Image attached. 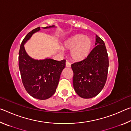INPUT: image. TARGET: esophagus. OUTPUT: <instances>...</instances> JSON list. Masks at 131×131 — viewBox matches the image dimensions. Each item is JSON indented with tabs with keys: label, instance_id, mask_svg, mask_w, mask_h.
<instances>
[{
	"label": "esophagus",
	"instance_id": "34e87169",
	"mask_svg": "<svg viewBox=\"0 0 131 131\" xmlns=\"http://www.w3.org/2000/svg\"><path fill=\"white\" fill-rule=\"evenodd\" d=\"M66 67H68V68L70 67L71 65H70V63L69 62H68V61L66 62Z\"/></svg>",
	"mask_w": 131,
	"mask_h": 131
}]
</instances>
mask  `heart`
I'll return each instance as SVG.
<instances>
[{
    "instance_id": "1",
    "label": "heart",
    "mask_w": 131,
    "mask_h": 131,
    "mask_svg": "<svg viewBox=\"0 0 131 131\" xmlns=\"http://www.w3.org/2000/svg\"><path fill=\"white\" fill-rule=\"evenodd\" d=\"M92 45L90 38L84 35L78 34L66 40L63 44V48L72 50L70 55L73 60L81 61L89 55Z\"/></svg>"
}]
</instances>
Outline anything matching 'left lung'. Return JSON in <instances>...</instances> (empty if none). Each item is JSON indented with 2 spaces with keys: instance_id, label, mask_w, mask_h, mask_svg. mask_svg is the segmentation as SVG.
Wrapping results in <instances>:
<instances>
[{
  "instance_id": "obj_1",
  "label": "left lung",
  "mask_w": 131,
  "mask_h": 131,
  "mask_svg": "<svg viewBox=\"0 0 131 131\" xmlns=\"http://www.w3.org/2000/svg\"><path fill=\"white\" fill-rule=\"evenodd\" d=\"M96 46L83 61L72 64L74 91L83 98L98 95L105 85L108 69V57L102 39L96 36Z\"/></svg>"
}]
</instances>
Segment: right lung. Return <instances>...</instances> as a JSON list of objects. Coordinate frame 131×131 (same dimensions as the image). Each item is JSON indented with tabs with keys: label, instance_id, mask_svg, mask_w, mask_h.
<instances>
[{
	"label": "right lung",
	"instance_id": "obj_1",
	"mask_svg": "<svg viewBox=\"0 0 131 131\" xmlns=\"http://www.w3.org/2000/svg\"><path fill=\"white\" fill-rule=\"evenodd\" d=\"M54 27H45L44 29ZM37 27L26 35L22 41L19 51L18 65L24 87L30 96L40 100L50 98L55 94L66 61H61L47 58L35 60L26 54L24 44L34 33L38 32Z\"/></svg>",
	"mask_w": 131,
	"mask_h": 131
}]
</instances>
